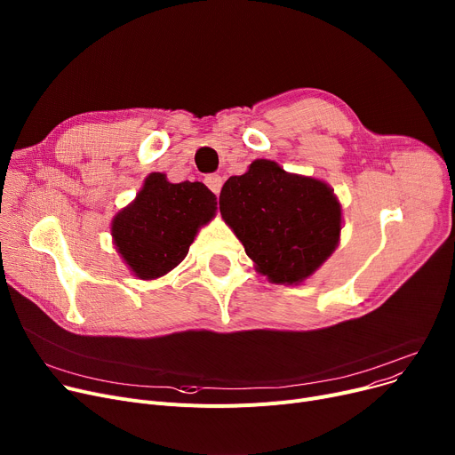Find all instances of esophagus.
Wrapping results in <instances>:
<instances>
[{
    "instance_id": "esophagus-1",
    "label": "esophagus",
    "mask_w": 455,
    "mask_h": 455,
    "mask_svg": "<svg viewBox=\"0 0 455 455\" xmlns=\"http://www.w3.org/2000/svg\"><path fill=\"white\" fill-rule=\"evenodd\" d=\"M205 185L209 187V189L215 193L217 196L220 195V191H222V185H224V180H222V176H219V174H209L207 178H205Z\"/></svg>"
}]
</instances>
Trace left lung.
<instances>
[{
    "label": "left lung",
    "instance_id": "8db88e82",
    "mask_svg": "<svg viewBox=\"0 0 455 455\" xmlns=\"http://www.w3.org/2000/svg\"><path fill=\"white\" fill-rule=\"evenodd\" d=\"M220 215L243 243L255 270L275 284H301L334 253L341 236V204L317 178L286 172L255 159L220 193Z\"/></svg>",
    "mask_w": 455,
    "mask_h": 455
}]
</instances>
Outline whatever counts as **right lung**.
<instances>
[{"mask_svg":"<svg viewBox=\"0 0 455 455\" xmlns=\"http://www.w3.org/2000/svg\"><path fill=\"white\" fill-rule=\"evenodd\" d=\"M215 215L217 196L202 181L171 183L167 174L150 172L114 217L112 240L133 275L154 281L176 268Z\"/></svg>","mask_w":455,"mask_h":455,"instance_id":"right-lung-1","label":"right lung"}]
</instances>
